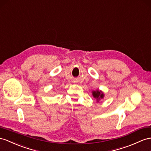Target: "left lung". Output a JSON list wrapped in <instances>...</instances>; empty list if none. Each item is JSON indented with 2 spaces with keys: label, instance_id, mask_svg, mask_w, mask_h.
Returning <instances> with one entry per match:
<instances>
[{
  "label": "left lung",
  "instance_id": "8db88e82",
  "mask_svg": "<svg viewBox=\"0 0 151 151\" xmlns=\"http://www.w3.org/2000/svg\"><path fill=\"white\" fill-rule=\"evenodd\" d=\"M92 94L93 96V97L96 99L97 103H99L100 100L103 99L104 96H105V94H104L103 91L99 89H96V91H92Z\"/></svg>",
  "mask_w": 151,
  "mask_h": 151
}]
</instances>
